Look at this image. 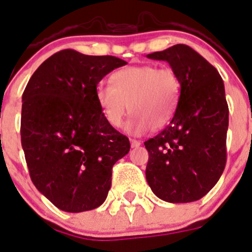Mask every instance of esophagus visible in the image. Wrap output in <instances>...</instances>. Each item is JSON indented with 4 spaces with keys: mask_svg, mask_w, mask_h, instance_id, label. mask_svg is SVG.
Returning a JSON list of instances; mask_svg holds the SVG:
<instances>
[{
    "mask_svg": "<svg viewBox=\"0 0 252 252\" xmlns=\"http://www.w3.org/2000/svg\"><path fill=\"white\" fill-rule=\"evenodd\" d=\"M130 144H131V148H138V147H140V144H142V143L137 139H130Z\"/></svg>",
    "mask_w": 252,
    "mask_h": 252,
    "instance_id": "1",
    "label": "esophagus"
}]
</instances>
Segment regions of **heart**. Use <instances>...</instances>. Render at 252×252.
<instances>
[{
	"instance_id": "heart-1",
	"label": "heart",
	"mask_w": 252,
	"mask_h": 252,
	"mask_svg": "<svg viewBox=\"0 0 252 252\" xmlns=\"http://www.w3.org/2000/svg\"><path fill=\"white\" fill-rule=\"evenodd\" d=\"M112 83L97 86L98 105L114 128L122 126L130 110L133 118L126 129L133 134L144 133L150 126L155 130L164 128L173 118L182 93L178 73L154 64L122 68L112 74Z\"/></svg>"
}]
</instances>
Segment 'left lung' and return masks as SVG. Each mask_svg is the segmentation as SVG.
Instances as JSON below:
<instances>
[{
  "label": "left lung",
  "mask_w": 252,
  "mask_h": 252,
  "mask_svg": "<svg viewBox=\"0 0 252 252\" xmlns=\"http://www.w3.org/2000/svg\"><path fill=\"white\" fill-rule=\"evenodd\" d=\"M147 57L166 61L182 81L171 122L144 143L149 153L147 182L164 201H196L215 187L226 164L229 107L224 82L216 68L187 44Z\"/></svg>",
  "instance_id": "8db88e82"
}]
</instances>
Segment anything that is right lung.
<instances>
[{"label": "right lung", "instance_id": "1", "mask_svg": "<svg viewBox=\"0 0 252 252\" xmlns=\"http://www.w3.org/2000/svg\"><path fill=\"white\" fill-rule=\"evenodd\" d=\"M126 61L63 49L32 74L22 95L21 143L34 187L67 213L104 203L112 169L130 149L95 99L98 83Z\"/></svg>", "mask_w": 252, "mask_h": 252}]
</instances>
